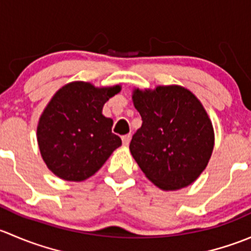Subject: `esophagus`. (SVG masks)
Segmentation results:
<instances>
[{
	"mask_svg": "<svg viewBox=\"0 0 251 251\" xmlns=\"http://www.w3.org/2000/svg\"><path fill=\"white\" fill-rule=\"evenodd\" d=\"M121 140H123L124 146H128V143H130V141H131V135L123 136V137H121Z\"/></svg>",
	"mask_w": 251,
	"mask_h": 251,
	"instance_id": "esophagus-1",
	"label": "esophagus"
}]
</instances>
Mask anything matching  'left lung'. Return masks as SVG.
Listing matches in <instances>:
<instances>
[{"label": "left lung", "mask_w": 251, "mask_h": 251, "mask_svg": "<svg viewBox=\"0 0 251 251\" xmlns=\"http://www.w3.org/2000/svg\"><path fill=\"white\" fill-rule=\"evenodd\" d=\"M133 105L142 126L130 151L144 175L164 191L193 183L214 149V128L201 100L182 86L135 88Z\"/></svg>", "instance_id": "left-lung-1"}]
</instances>
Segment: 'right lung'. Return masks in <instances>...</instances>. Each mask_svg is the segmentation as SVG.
Here are the masks:
<instances>
[{
  "label": "right lung",
  "instance_id": "obj_1",
  "mask_svg": "<svg viewBox=\"0 0 251 251\" xmlns=\"http://www.w3.org/2000/svg\"><path fill=\"white\" fill-rule=\"evenodd\" d=\"M120 90L119 85L95 87L75 81L55 92L37 125L41 156L55 176L83 181L121 146V138L111 132L113 120L102 114L104 103Z\"/></svg>",
  "mask_w": 251,
  "mask_h": 251
}]
</instances>
